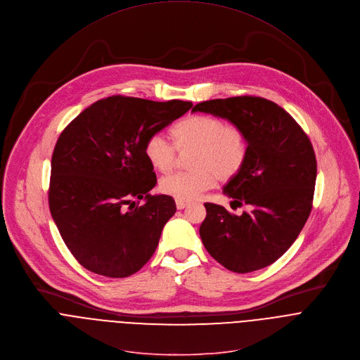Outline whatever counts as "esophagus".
I'll use <instances>...</instances> for the list:
<instances>
[{
  "label": "esophagus",
  "mask_w": 360,
  "mask_h": 360,
  "mask_svg": "<svg viewBox=\"0 0 360 360\" xmlns=\"http://www.w3.org/2000/svg\"><path fill=\"white\" fill-rule=\"evenodd\" d=\"M186 205H188V202H185V200H179V199H176V207L181 210V209H185L186 207Z\"/></svg>",
  "instance_id": "34e87169"
}]
</instances>
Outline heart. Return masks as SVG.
I'll use <instances>...</instances> for the list:
<instances>
[{
    "mask_svg": "<svg viewBox=\"0 0 360 360\" xmlns=\"http://www.w3.org/2000/svg\"><path fill=\"white\" fill-rule=\"evenodd\" d=\"M175 147L161 133L153 134L144 154L158 171H169L176 161V150H192L188 157L191 169L165 175L160 181L164 195L179 200H192L210 189L216 179L226 182L242 171L248 158V139L240 127L226 124L210 114L184 118L174 129Z\"/></svg>",
    "mask_w": 360,
    "mask_h": 360,
    "instance_id": "heart-1",
    "label": "heart"
}]
</instances>
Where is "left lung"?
<instances>
[{
	"label": "left lung",
	"mask_w": 360,
	"mask_h": 360,
	"mask_svg": "<svg viewBox=\"0 0 360 360\" xmlns=\"http://www.w3.org/2000/svg\"><path fill=\"white\" fill-rule=\"evenodd\" d=\"M192 111L210 112L240 127L248 158L223 192L240 216L205 203L199 227L207 253L234 273H252L277 262L295 242L311 209L316 179L312 144L295 120L263 97L237 96L198 103Z\"/></svg>",
	"instance_id": "obj_1"
}]
</instances>
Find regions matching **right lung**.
I'll return each mask as SVG.
<instances>
[{"label": "right lung", "instance_id": "right-lung-1", "mask_svg": "<svg viewBox=\"0 0 360 360\" xmlns=\"http://www.w3.org/2000/svg\"><path fill=\"white\" fill-rule=\"evenodd\" d=\"M191 107L182 100L110 96L84 108L59 136L49 209L86 270L124 278L153 257L176 206L168 195H150L157 175L144 146ZM141 198L146 202L139 205Z\"/></svg>", "mask_w": 360, "mask_h": 360}]
</instances>
